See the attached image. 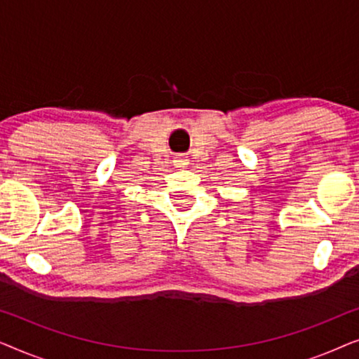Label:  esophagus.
<instances>
[{"label":"esophagus","mask_w":359,"mask_h":359,"mask_svg":"<svg viewBox=\"0 0 359 359\" xmlns=\"http://www.w3.org/2000/svg\"><path fill=\"white\" fill-rule=\"evenodd\" d=\"M173 161H175V165L178 166V168H183V166H186V165L189 163L188 156H186V155H176Z\"/></svg>","instance_id":"34e87169"}]
</instances>
